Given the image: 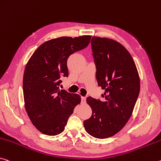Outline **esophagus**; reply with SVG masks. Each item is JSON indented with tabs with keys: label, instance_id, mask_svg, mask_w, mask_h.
Here are the masks:
<instances>
[{
	"label": "esophagus",
	"instance_id": "1",
	"mask_svg": "<svg viewBox=\"0 0 161 161\" xmlns=\"http://www.w3.org/2000/svg\"><path fill=\"white\" fill-rule=\"evenodd\" d=\"M81 103H86V97H81Z\"/></svg>",
	"mask_w": 161,
	"mask_h": 161
}]
</instances>
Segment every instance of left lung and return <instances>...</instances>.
I'll list each match as a JSON object with an SVG mask.
<instances>
[{
	"instance_id": "obj_1",
	"label": "left lung",
	"mask_w": 161,
	"mask_h": 161,
	"mask_svg": "<svg viewBox=\"0 0 161 161\" xmlns=\"http://www.w3.org/2000/svg\"><path fill=\"white\" fill-rule=\"evenodd\" d=\"M91 46L104 100L86 98L92 114L84 126L90 136L104 139L117 133L129 120L140 93V77L130 53L119 42L93 36Z\"/></svg>"
}]
</instances>
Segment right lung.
Returning <instances> with one entry per match:
<instances>
[{
  "instance_id": "1",
  "label": "right lung",
  "mask_w": 161,
  "mask_h": 161,
  "mask_svg": "<svg viewBox=\"0 0 161 161\" xmlns=\"http://www.w3.org/2000/svg\"><path fill=\"white\" fill-rule=\"evenodd\" d=\"M91 37L63 36L47 41L26 64L23 80L25 108L33 125L43 134L57 136L62 132L80 103L79 94L60 90L61 78L69 75V57L87 47Z\"/></svg>"
}]
</instances>
